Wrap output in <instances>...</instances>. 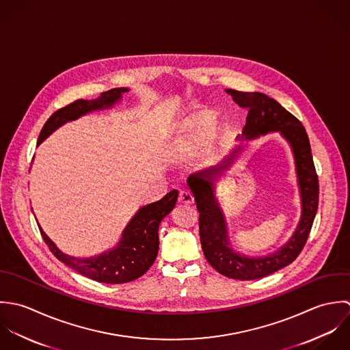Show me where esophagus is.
Wrapping results in <instances>:
<instances>
[{"instance_id": "1", "label": "esophagus", "mask_w": 350, "mask_h": 350, "mask_svg": "<svg viewBox=\"0 0 350 350\" xmlns=\"http://www.w3.org/2000/svg\"><path fill=\"white\" fill-rule=\"evenodd\" d=\"M178 202L180 203H185V204H191V203H193V196H192V193L189 191L181 189L178 192Z\"/></svg>"}]
</instances>
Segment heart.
Wrapping results in <instances>:
<instances>
[{"label": "heart", "instance_id": "heart-1", "mask_svg": "<svg viewBox=\"0 0 350 350\" xmlns=\"http://www.w3.org/2000/svg\"><path fill=\"white\" fill-rule=\"evenodd\" d=\"M215 124V115L211 112H200L187 123V133L192 139H203Z\"/></svg>", "mask_w": 350, "mask_h": 350}]
</instances>
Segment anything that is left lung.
<instances>
[{
  "instance_id": "left-lung-1",
  "label": "left lung",
  "mask_w": 350,
  "mask_h": 350,
  "mask_svg": "<svg viewBox=\"0 0 350 350\" xmlns=\"http://www.w3.org/2000/svg\"><path fill=\"white\" fill-rule=\"evenodd\" d=\"M226 92L241 108L247 111L246 124L242 129L243 138L252 139L260 134L280 131L281 135L289 142L295 155L297 181L301 195V219L292 238L279 252L268 257L247 258L234 253L230 247L223 213L213 195L212 181L219 173H221V170L227 169L237 157L235 152H238L241 147H237L221 165L192 174L188 178V187L195 196L196 208L200 213L199 231L202 247L211 267L220 275L230 279H261L289 265L303 250L318 210V174L312 161L308 135L300 120L281 107L275 98H271L264 93L238 92L232 89H227Z\"/></svg>"
}]
</instances>
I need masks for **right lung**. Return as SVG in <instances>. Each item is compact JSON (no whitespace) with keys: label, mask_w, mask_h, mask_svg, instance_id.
Segmentation results:
<instances>
[{"label":"right lung","mask_w":350,"mask_h":350,"mask_svg":"<svg viewBox=\"0 0 350 350\" xmlns=\"http://www.w3.org/2000/svg\"><path fill=\"white\" fill-rule=\"evenodd\" d=\"M124 92H129V89L115 88L108 92H103L96 100L79 98L55 111L43 126L38 144L66 122L75 120L90 111L112 107L122 98V93ZM177 196L178 192L173 189L161 200L142 207L127 224L126 230L123 231L122 241L118 243V246L107 253H103L101 256L92 258H75L64 254L40 227L39 230L50 252L59 261L82 276L107 284L129 282L144 275L155 261L159 246V223L173 210L177 202Z\"/></svg>","instance_id":"right-lung-1"}]
</instances>
